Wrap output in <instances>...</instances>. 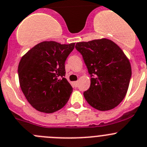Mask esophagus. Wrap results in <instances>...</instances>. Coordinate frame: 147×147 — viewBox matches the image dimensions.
Wrapping results in <instances>:
<instances>
[{
  "label": "esophagus",
  "mask_w": 147,
  "mask_h": 147,
  "mask_svg": "<svg viewBox=\"0 0 147 147\" xmlns=\"http://www.w3.org/2000/svg\"><path fill=\"white\" fill-rule=\"evenodd\" d=\"M72 84H73V85L75 87V88H77V87L78 86V81H75V82H72Z\"/></svg>",
  "instance_id": "34e87169"
}]
</instances>
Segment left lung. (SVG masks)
Wrapping results in <instances>:
<instances>
[{"mask_svg":"<svg viewBox=\"0 0 147 147\" xmlns=\"http://www.w3.org/2000/svg\"><path fill=\"white\" fill-rule=\"evenodd\" d=\"M89 74L90 86L83 93L87 102L99 111L117 106L127 92L131 77L129 60L116 44L108 39L78 42Z\"/></svg>","mask_w":147,"mask_h":147,"instance_id":"obj_1","label":"left lung"}]
</instances>
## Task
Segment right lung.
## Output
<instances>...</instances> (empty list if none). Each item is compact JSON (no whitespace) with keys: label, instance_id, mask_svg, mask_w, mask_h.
<instances>
[{"label":"right lung","instance_id":"right-lung-1","mask_svg":"<svg viewBox=\"0 0 147 147\" xmlns=\"http://www.w3.org/2000/svg\"><path fill=\"white\" fill-rule=\"evenodd\" d=\"M75 45L41 42L21 58L18 67L20 86L36 110L52 113L67 102L72 88L65 78V63Z\"/></svg>","mask_w":147,"mask_h":147}]
</instances>
